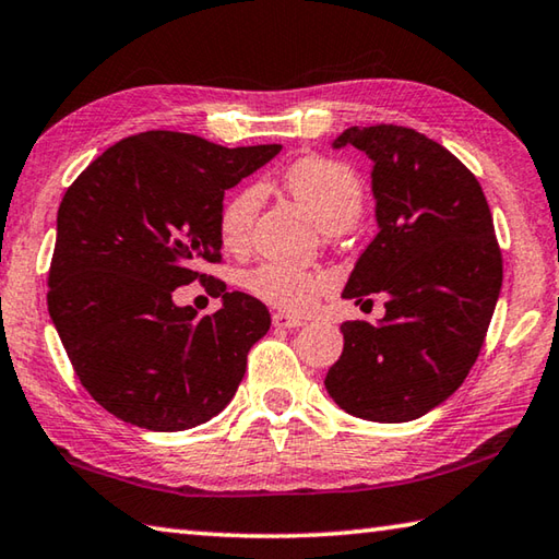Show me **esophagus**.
<instances>
[{"instance_id": "34e87169", "label": "esophagus", "mask_w": 559, "mask_h": 559, "mask_svg": "<svg viewBox=\"0 0 559 559\" xmlns=\"http://www.w3.org/2000/svg\"><path fill=\"white\" fill-rule=\"evenodd\" d=\"M273 328L278 330H293V328H300L302 320L300 318H293V316H286V313H273Z\"/></svg>"}]
</instances>
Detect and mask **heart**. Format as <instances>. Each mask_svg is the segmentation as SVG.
I'll return each instance as SVG.
<instances>
[{
    "label": "heart",
    "mask_w": 559,
    "mask_h": 559,
    "mask_svg": "<svg viewBox=\"0 0 559 559\" xmlns=\"http://www.w3.org/2000/svg\"><path fill=\"white\" fill-rule=\"evenodd\" d=\"M288 192L306 206L323 229H347L362 212V182L343 163L325 157H308L283 175ZM261 189L243 187L224 202L219 212V239L224 249L241 251L249 243L253 219L259 214ZM251 296L273 308L302 313L330 286L325 273L293 269L283 263H261L243 276Z\"/></svg>",
    "instance_id": "b5f03b06"
}]
</instances>
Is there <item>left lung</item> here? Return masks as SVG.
<instances>
[{
  "label": "left lung",
  "instance_id": "8db88e82",
  "mask_svg": "<svg viewBox=\"0 0 559 559\" xmlns=\"http://www.w3.org/2000/svg\"><path fill=\"white\" fill-rule=\"evenodd\" d=\"M372 159L377 236L345 298L386 296L377 323L347 320L325 390L367 421L419 419L459 390L484 347L503 286L493 216L478 179L447 147L402 126L347 128L333 147Z\"/></svg>",
  "mask_w": 559,
  "mask_h": 559
}]
</instances>
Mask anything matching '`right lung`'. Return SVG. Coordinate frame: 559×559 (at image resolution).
<instances>
[{
	"label": "right lung",
	"instance_id": "obj_1",
	"mask_svg": "<svg viewBox=\"0 0 559 559\" xmlns=\"http://www.w3.org/2000/svg\"><path fill=\"white\" fill-rule=\"evenodd\" d=\"M278 153L150 130L108 147L66 189L49 316L81 384L112 416L185 431L231 402L246 355L271 328L266 306L219 281L222 308L200 318L173 293L222 261L224 192Z\"/></svg>",
	"mask_w": 559,
	"mask_h": 559
}]
</instances>
